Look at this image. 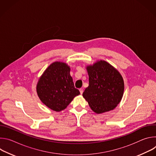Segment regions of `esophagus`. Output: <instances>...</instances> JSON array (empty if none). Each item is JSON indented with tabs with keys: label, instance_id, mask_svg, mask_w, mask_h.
Returning a JSON list of instances; mask_svg holds the SVG:
<instances>
[{
	"label": "esophagus",
	"instance_id": "1",
	"mask_svg": "<svg viewBox=\"0 0 156 156\" xmlns=\"http://www.w3.org/2000/svg\"><path fill=\"white\" fill-rule=\"evenodd\" d=\"M79 90H80V94H83V88H80Z\"/></svg>",
	"mask_w": 156,
	"mask_h": 156
}]
</instances>
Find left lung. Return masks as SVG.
<instances>
[{
  "mask_svg": "<svg viewBox=\"0 0 156 156\" xmlns=\"http://www.w3.org/2000/svg\"><path fill=\"white\" fill-rule=\"evenodd\" d=\"M89 86L83 96L97 114L113 110L120 102L124 91L122 75L105 61L101 60L87 66Z\"/></svg>",
  "mask_w": 156,
  "mask_h": 156,
  "instance_id": "8db88e82",
  "label": "left lung"
}]
</instances>
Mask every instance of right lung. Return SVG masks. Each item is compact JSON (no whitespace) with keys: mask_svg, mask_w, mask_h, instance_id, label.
Returning a JSON list of instances; mask_svg holds the SVG:
<instances>
[{"mask_svg":"<svg viewBox=\"0 0 156 156\" xmlns=\"http://www.w3.org/2000/svg\"><path fill=\"white\" fill-rule=\"evenodd\" d=\"M70 72L66 63L54 62L48 66L37 84V93L42 102L56 112L65 109L80 94L75 87Z\"/></svg>","mask_w":156,"mask_h":156,"instance_id":"1","label":"right lung"}]
</instances>
